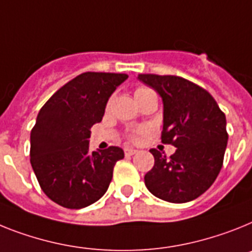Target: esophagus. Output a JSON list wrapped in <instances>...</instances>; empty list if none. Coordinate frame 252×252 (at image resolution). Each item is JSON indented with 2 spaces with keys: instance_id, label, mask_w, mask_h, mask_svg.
Wrapping results in <instances>:
<instances>
[{
  "instance_id": "1",
  "label": "esophagus",
  "mask_w": 252,
  "mask_h": 252,
  "mask_svg": "<svg viewBox=\"0 0 252 252\" xmlns=\"http://www.w3.org/2000/svg\"><path fill=\"white\" fill-rule=\"evenodd\" d=\"M137 150H134V149H129V147H126V149H124V154H126V156H132V155H134V154H137Z\"/></svg>"
}]
</instances>
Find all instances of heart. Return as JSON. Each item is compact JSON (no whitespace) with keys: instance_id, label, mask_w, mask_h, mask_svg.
I'll return each mask as SVG.
<instances>
[{"instance_id":"1","label":"heart","mask_w":252,"mask_h":252,"mask_svg":"<svg viewBox=\"0 0 252 252\" xmlns=\"http://www.w3.org/2000/svg\"><path fill=\"white\" fill-rule=\"evenodd\" d=\"M150 92H154V91L149 90V88H143V87H141V88H137L136 92H134V96H136V98H137V97L143 96V94H150ZM142 133H143V130H136V132H132L129 136H128V138H129L130 141H137V139L139 138V136H141Z\"/></svg>"}]
</instances>
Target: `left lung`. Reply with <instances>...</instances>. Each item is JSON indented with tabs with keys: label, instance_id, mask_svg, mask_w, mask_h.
<instances>
[{
	"label": "left lung",
	"instance_id": "1",
	"mask_svg": "<svg viewBox=\"0 0 252 252\" xmlns=\"http://www.w3.org/2000/svg\"><path fill=\"white\" fill-rule=\"evenodd\" d=\"M164 102L161 142L177 147L170 158L155 149L145 185L164 201L183 204L201 196L223 166L228 133L225 115L202 87L175 75L139 74Z\"/></svg>",
	"mask_w": 252,
	"mask_h": 252
}]
</instances>
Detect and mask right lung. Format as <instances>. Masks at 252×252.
<instances>
[{"label": "right lung", "mask_w": 252, "mask_h": 252, "mask_svg": "<svg viewBox=\"0 0 252 252\" xmlns=\"http://www.w3.org/2000/svg\"><path fill=\"white\" fill-rule=\"evenodd\" d=\"M126 74L87 71L56 91L39 110L31 132V164L48 198L82 209L102 197L113 178L120 147L90 151L91 128Z\"/></svg>", "instance_id": "1"}]
</instances>
